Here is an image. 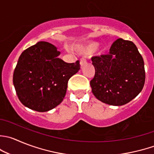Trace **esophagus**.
<instances>
[{
  "label": "esophagus",
  "instance_id": "obj_1",
  "mask_svg": "<svg viewBox=\"0 0 154 154\" xmlns=\"http://www.w3.org/2000/svg\"><path fill=\"white\" fill-rule=\"evenodd\" d=\"M80 65H81V66H83V65H84L86 63V59H85L84 57H82L81 59H80Z\"/></svg>",
  "mask_w": 154,
  "mask_h": 154
}]
</instances>
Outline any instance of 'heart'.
Returning <instances> with one entry per match:
<instances>
[{
	"label": "heart",
	"mask_w": 154,
	"mask_h": 154,
	"mask_svg": "<svg viewBox=\"0 0 154 154\" xmlns=\"http://www.w3.org/2000/svg\"><path fill=\"white\" fill-rule=\"evenodd\" d=\"M96 47H97V44H95V43H94V44H92L90 46H89V50H90V51H92V50H95Z\"/></svg>",
	"instance_id": "1"
}]
</instances>
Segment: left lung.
<instances>
[{"label":"left lung","instance_id":"8db88e82","mask_svg":"<svg viewBox=\"0 0 154 154\" xmlns=\"http://www.w3.org/2000/svg\"><path fill=\"white\" fill-rule=\"evenodd\" d=\"M95 75L90 81L93 95L102 102L120 106L132 101L145 82L144 63L133 42L119 38L106 55L92 57Z\"/></svg>","mask_w":154,"mask_h":154}]
</instances>
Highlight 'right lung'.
Returning <instances> with one entry per match:
<instances>
[{"label":"right lung","instance_id":"1","mask_svg":"<svg viewBox=\"0 0 154 154\" xmlns=\"http://www.w3.org/2000/svg\"><path fill=\"white\" fill-rule=\"evenodd\" d=\"M53 44L40 41L19 56L13 72V85L19 101L31 110L45 112L65 98L69 79L80 70L79 61L67 63L58 58Z\"/></svg>","mask_w":154,"mask_h":154}]
</instances>
